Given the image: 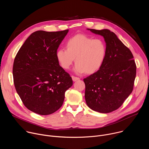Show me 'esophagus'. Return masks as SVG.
I'll return each instance as SVG.
<instances>
[{"label":"esophagus","mask_w":149,"mask_h":149,"mask_svg":"<svg viewBox=\"0 0 149 149\" xmlns=\"http://www.w3.org/2000/svg\"><path fill=\"white\" fill-rule=\"evenodd\" d=\"M72 81L74 82L79 80V78L78 77H74V76H72Z\"/></svg>","instance_id":"obj_1"}]
</instances>
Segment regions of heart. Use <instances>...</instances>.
Wrapping results in <instances>:
<instances>
[{"label":"heart","instance_id":"heart-1","mask_svg":"<svg viewBox=\"0 0 149 149\" xmlns=\"http://www.w3.org/2000/svg\"><path fill=\"white\" fill-rule=\"evenodd\" d=\"M65 47L57 51V60L61 67L67 70L75 58L74 71L77 74H94L102 68L106 59L105 42L84 34H78L68 39Z\"/></svg>","mask_w":149,"mask_h":149}]
</instances>
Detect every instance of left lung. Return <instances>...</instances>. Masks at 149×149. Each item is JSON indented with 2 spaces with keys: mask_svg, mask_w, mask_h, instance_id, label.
I'll use <instances>...</instances> for the list:
<instances>
[{
  "mask_svg": "<svg viewBox=\"0 0 149 149\" xmlns=\"http://www.w3.org/2000/svg\"><path fill=\"white\" fill-rule=\"evenodd\" d=\"M104 37L107 54L102 68L84 79L87 105L94 111L109 113L118 109L132 93L136 65L130 49L108 29H89Z\"/></svg>",
  "mask_w": 149,
  "mask_h": 149,
  "instance_id": "8db88e82",
  "label": "left lung"
}]
</instances>
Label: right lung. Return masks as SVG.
I'll list each match as a JSON object with an SVG mask.
<instances>
[{"instance_id":"right-lung-1","label":"right lung","mask_w":149,"mask_h":149,"mask_svg":"<svg viewBox=\"0 0 149 149\" xmlns=\"http://www.w3.org/2000/svg\"><path fill=\"white\" fill-rule=\"evenodd\" d=\"M68 30L33 33L17 53L13 76L16 90L24 106L41 115H50L63 104L65 92L72 85L56 52Z\"/></svg>"}]
</instances>
